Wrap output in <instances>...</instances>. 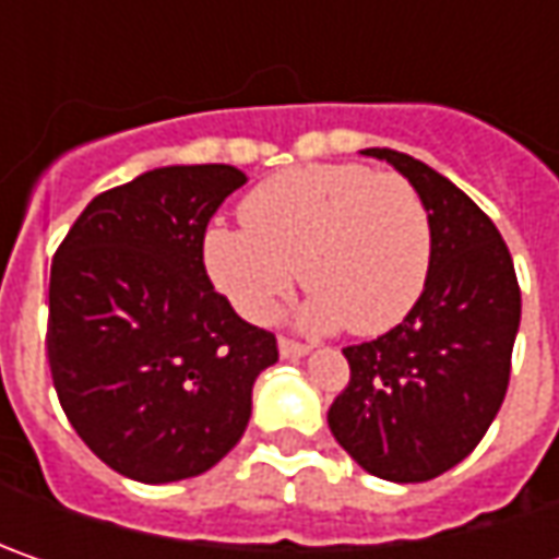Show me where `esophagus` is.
<instances>
[{
	"label": "esophagus",
	"instance_id": "34e87169",
	"mask_svg": "<svg viewBox=\"0 0 559 559\" xmlns=\"http://www.w3.org/2000/svg\"><path fill=\"white\" fill-rule=\"evenodd\" d=\"M311 352L308 345H301V342H295V338H286V335H280V355L286 357V360H295V357H305Z\"/></svg>",
	"mask_w": 559,
	"mask_h": 559
}]
</instances>
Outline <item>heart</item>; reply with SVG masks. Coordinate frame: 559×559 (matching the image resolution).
I'll use <instances>...</instances> for the list:
<instances>
[{"mask_svg": "<svg viewBox=\"0 0 559 559\" xmlns=\"http://www.w3.org/2000/svg\"><path fill=\"white\" fill-rule=\"evenodd\" d=\"M239 217L246 229L217 224L204 233L202 258L214 286L251 323L280 313L295 276L313 292L305 326L348 323L357 335L397 326L426 289L432 221L397 174L301 164L254 186Z\"/></svg>", "mask_w": 559, "mask_h": 559, "instance_id": "1", "label": "heart"}]
</instances>
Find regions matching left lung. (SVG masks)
<instances>
[{
    "label": "left lung",
    "mask_w": 559,
    "mask_h": 559,
    "mask_svg": "<svg viewBox=\"0 0 559 559\" xmlns=\"http://www.w3.org/2000/svg\"><path fill=\"white\" fill-rule=\"evenodd\" d=\"M364 155L392 164L423 195L432 267L395 330L342 352L352 379L326 419L367 473L426 483L457 466L501 411L520 330V283L498 226L448 177L395 148Z\"/></svg>",
    "instance_id": "8db88e82"
}]
</instances>
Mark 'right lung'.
<instances>
[{
	"instance_id": "right-lung-1",
	"label": "right lung",
	"mask_w": 559,
	"mask_h": 559,
	"mask_svg": "<svg viewBox=\"0 0 559 559\" xmlns=\"http://www.w3.org/2000/svg\"><path fill=\"white\" fill-rule=\"evenodd\" d=\"M246 183L229 164L155 167L96 195L58 246L46 352L64 414L120 476H199L236 448L276 335L214 292L207 221Z\"/></svg>"
}]
</instances>
